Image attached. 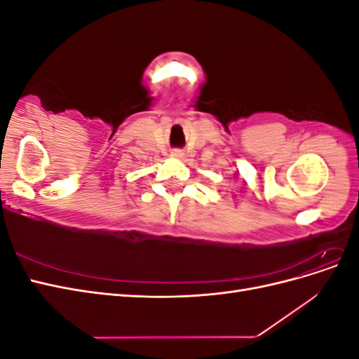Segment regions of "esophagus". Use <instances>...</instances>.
Here are the masks:
<instances>
[{
    "mask_svg": "<svg viewBox=\"0 0 359 359\" xmlns=\"http://www.w3.org/2000/svg\"><path fill=\"white\" fill-rule=\"evenodd\" d=\"M182 154H181V151H173L172 153V157H181Z\"/></svg>",
    "mask_w": 359,
    "mask_h": 359,
    "instance_id": "1",
    "label": "esophagus"
}]
</instances>
